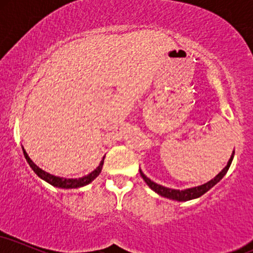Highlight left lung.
<instances>
[{"label":"left lung","instance_id":"1","mask_svg":"<svg viewBox=\"0 0 253 253\" xmlns=\"http://www.w3.org/2000/svg\"><path fill=\"white\" fill-rule=\"evenodd\" d=\"M233 156H234V152L232 153L231 159H229V161H228L227 165H226V167L222 169L221 172L217 173V175L214 177L213 179H211L210 182L205 183V184L199 185V187L190 188V189H185V190L170 189V188L163 187V185H159V184H157V183L151 181L150 178H147V177L145 176L143 172H141V170H140V175H141V177H143L144 181L146 182V184L151 188V189H152L153 191H156V193L159 194V195H161V196L167 197V199L176 200V201H188V200L197 199V197L202 196L203 194L207 193V191L210 190L211 188H213L214 185H215L216 183L219 182L220 179H221L222 177L226 175V172H227L228 169H229V165H231V163H232V159H233Z\"/></svg>","mask_w":253,"mask_h":253}]
</instances>
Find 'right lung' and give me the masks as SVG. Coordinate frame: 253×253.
I'll return each mask as SVG.
<instances>
[{
  "label": "right lung",
  "mask_w": 253,
  "mask_h": 253,
  "mask_svg": "<svg viewBox=\"0 0 253 253\" xmlns=\"http://www.w3.org/2000/svg\"><path fill=\"white\" fill-rule=\"evenodd\" d=\"M24 155H25L26 161H27V163L30 164V167L33 169L34 172H36L40 178L43 179V181H46L47 183H50V184L53 185V187L64 188V189H72V188H80V187H83V185L89 184L90 182L94 181V179L100 175L101 170H102V167H103V159H102L100 165H98L96 169L92 171V172H90L89 175L82 177V178H62V177L50 175L48 172H46V171H43L40 169V168H38L37 165L31 161V158L28 157L27 153H26L25 150H24Z\"/></svg>",
  "instance_id": "add662e5"
}]
</instances>
